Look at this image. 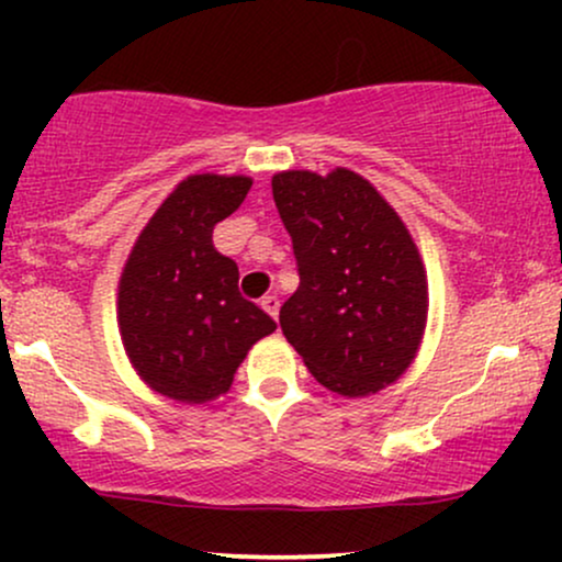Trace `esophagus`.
I'll use <instances>...</instances> for the list:
<instances>
[{"mask_svg":"<svg viewBox=\"0 0 562 562\" xmlns=\"http://www.w3.org/2000/svg\"><path fill=\"white\" fill-rule=\"evenodd\" d=\"M261 308L269 314V317L277 319V314H280V299H277V295H263Z\"/></svg>","mask_w":562,"mask_h":562,"instance_id":"esophagus-1","label":"esophagus"}]
</instances>
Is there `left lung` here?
<instances>
[{"instance_id":"8db88e82","label":"left lung","mask_w":562,"mask_h":562,"mask_svg":"<svg viewBox=\"0 0 562 562\" xmlns=\"http://www.w3.org/2000/svg\"><path fill=\"white\" fill-rule=\"evenodd\" d=\"M301 285L280 327L317 383L346 398L383 391L415 362L428 274L402 216L357 171L272 177Z\"/></svg>"}]
</instances>
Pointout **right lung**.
I'll return each mask as SVG.
<instances>
[{
  "label": "right lung",
  "mask_w": 562,
  "mask_h": 562,
  "mask_svg": "<svg viewBox=\"0 0 562 562\" xmlns=\"http://www.w3.org/2000/svg\"><path fill=\"white\" fill-rule=\"evenodd\" d=\"M254 179L192 173L139 232L119 280V330L134 372L171 402L224 396L237 367L277 322L237 290V263L214 248Z\"/></svg>",
  "instance_id": "add662e5"
}]
</instances>
